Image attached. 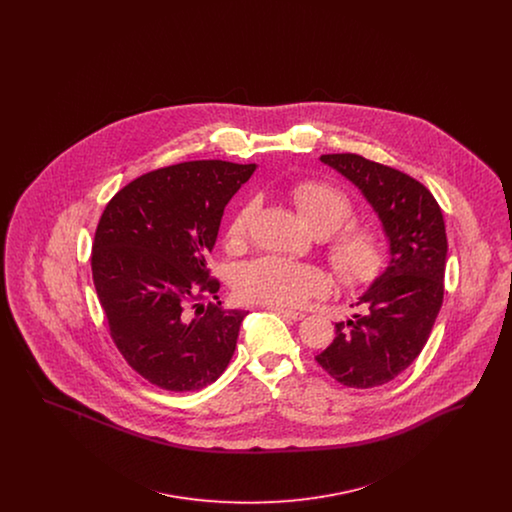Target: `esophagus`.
I'll use <instances>...</instances> for the list:
<instances>
[{
	"label": "esophagus",
	"mask_w": 512,
	"mask_h": 512,
	"mask_svg": "<svg viewBox=\"0 0 512 512\" xmlns=\"http://www.w3.org/2000/svg\"><path fill=\"white\" fill-rule=\"evenodd\" d=\"M270 311H274V313H278L280 317L288 318V320H301V318L305 317V315L299 313V311H288V309H282V307H270Z\"/></svg>",
	"instance_id": "1"
}]
</instances>
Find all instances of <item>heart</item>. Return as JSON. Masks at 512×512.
Returning <instances> with one entry per match:
<instances>
[{"mask_svg":"<svg viewBox=\"0 0 512 512\" xmlns=\"http://www.w3.org/2000/svg\"><path fill=\"white\" fill-rule=\"evenodd\" d=\"M293 205L315 236L328 239V259L347 284H366L384 267V238L368 226H347L353 217L349 197L334 184L307 180L293 186ZM257 205H242L228 224L226 240L240 245L247 238ZM330 282L320 268L284 257H259L236 270L234 290L240 299L270 307H295L328 292Z\"/></svg>","mask_w":512,"mask_h":512,"instance_id":"b5f03b06","label":"heart"}]
</instances>
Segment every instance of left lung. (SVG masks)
I'll use <instances>...</instances> for the list:
<instances>
[{
	"label": "left lung",
	"mask_w": 512,
	"mask_h": 512,
	"mask_svg": "<svg viewBox=\"0 0 512 512\" xmlns=\"http://www.w3.org/2000/svg\"><path fill=\"white\" fill-rule=\"evenodd\" d=\"M372 207L388 242L386 268L361 293L355 313L336 322V338L317 363L347 388L388 384L420 355L443 301L447 259L438 201L409 174L355 153L320 155Z\"/></svg>",
	"instance_id": "left-lung-1"
}]
</instances>
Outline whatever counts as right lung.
Instances as JSON below:
<instances>
[{
    "instance_id": "right-lung-1",
    "label": "right lung",
    "mask_w": 512,
    "mask_h": 512,
    "mask_svg": "<svg viewBox=\"0 0 512 512\" xmlns=\"http://www.w3.org/2000/svg\"><path fill=\"white\" fill-rule=\"evenodd\" d=\"M255 169L215 159L147 172L99 219L92 274L111 336L128 365L163 390H201L234 355L247 311L203 301L220 286L205 259L224 207Z\"/></svg>"
}]
</instances>
